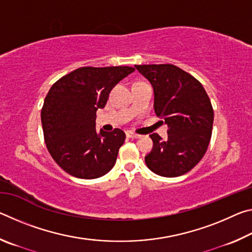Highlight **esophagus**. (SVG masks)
<instances>
[{"label": "esophagus", "instance_id": "1", "mask_svg": "<svg viewBox=\"0 0 252 252\" xmlns=\"http://www.w3.org/2000/svg\"><path fill=\"white\" fill-rule=\"evenodd\" d=\"M126 136H127V138H130V139H138V138H140L139 134L133 133V132H127Z\"/></svg>", "mask_w": 252, "mask_h": 252}]
</instances>
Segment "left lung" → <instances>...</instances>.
<instances>
[{
	"instance_id": "obj_1",
	"label": "left lung",
	"mask_w": 252,
	"mask_h": 252,
	"mask_svg": "<svg viewBox=\"0 0 252 252\" xmlns=\"http://www.w3.org/2000/svg\"><path fill=\"white\" fill-rule=\"evenodd\" d=\"M155 93V112L168 126V139L150 134L151 152L144 160L161 177L182 176L194 168L211 139L213 109L202 84L173 64L134 65Z\"/></svg>"
}]
</instances>
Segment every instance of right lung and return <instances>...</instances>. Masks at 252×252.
Segmentation results:
<instances>
[{
    "label": "right lung",
    "instance_id": "obj_1",
    "mask_svg": "<svg viewBox=\"0 0 252 252\" xmlns=\"http://www.w3.org/2000/svg\"><path fill=\"white\" fill-rule=\"evenodd\" d=\"M134 71L131 66H84L58 80L41 111L44 141L53 160L79 179H96L116 164L125 142L121 129L95 130L96 110L112 89Z\"/></svg>",
    "mask_w": 252,
    "mask_h": 252
}]
</instances>
